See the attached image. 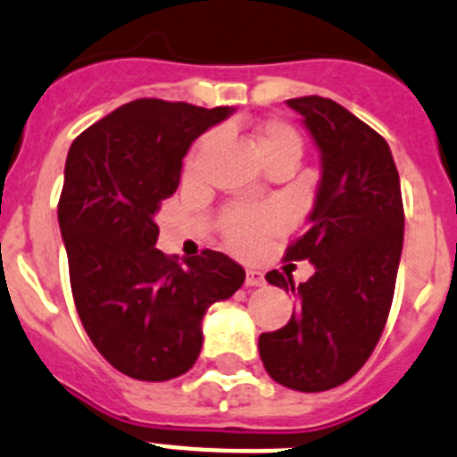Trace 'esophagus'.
<instances>
[{"label":"esophagus","instance_id":"obj_1","mask_svg":"<svg viewBox=\"0 0 457 457\" xmlns=\"http://www.w3.org/2000/svg\"><path fill=\"white\" fill-rule=\"evenodd\" d=\"M264 283H267V280H264V273L257 271V269H245V285H248V287H262Z\"/></svg>","mask_w":457,"mask_h":457}]
</instances>
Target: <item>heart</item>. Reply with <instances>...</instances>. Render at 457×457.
<instances>
[{"label":"heart","instance_id":"obj_1","mask_svg":"<svg viewBox=\"0 0 457 457\" xmlns=\"http://www.w3.org/2000/svg\"><path fill=\"white\" fill-rule=\"evenodd\" d=\"M213 137L206 135L193 146V152L186 158L184 174L186 179H193L202 165V158L209 152ZM251 142L255 154L264 165L273 161H287L296 165L303 154V140L295 126L285 124L280 119H271L255 126L251 133ZM220 234L229 251L239 255H251L260 248V244L285 228V213L278 206H229L220 216Z\"/></svg>","mask_w":457,"mask_h":457}]
</instances>
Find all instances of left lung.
I'll list each match as a JSON object with an SVG mask.
<instances>
[{
    "instance_id": "8db88e82",
    "label": "left lung",
    "mask_w": 457,
    "mask_h": 457,
    "mask_svg": "<svg viewBox=\"0 0 457 457\" xmlns=\"http://www.w3.org/2000/svg\"><path fill=\"white\" fill-rule=\"evenodd\" d=\"M322 154L311 229L285 260L315 267L305 283L269 271L296 295L283 328L260 336L262 363L295 391L317 394L345 384L372 354L386 327L403 253L400 177L382 135L331 98H289Z\"/></svg>"
}]
</instances>
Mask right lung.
I'll return each mask as SVG.
<instances>
[{
	"mask_svg": "<svg viewBox=\"0 0 457 457\" xmlns=\"http://www.w3.org/2000/svg\"><path fill=\"white\" fill-rule=\"evenodd\" d=\"M229 114L137 98L82 130L66 156L57 216L75 308L103 359L133 379L190 370L206 308L245 280L223 253L179 264L156 248L154 216L179 186L188 146Z\"/></svg>",
	"mask_w": 457,
	"mask_h": 457,
	"instance_id": "right-lung-1",
	"label": "right lung"
}]
</instances>
